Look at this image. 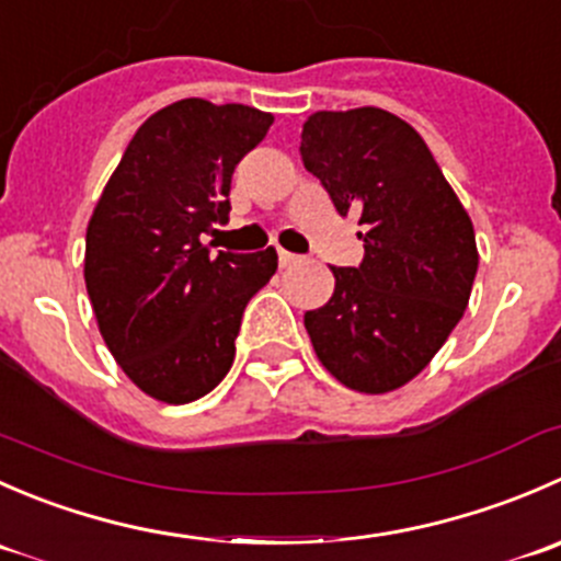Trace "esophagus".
Masks as SVG:
<instances>
[{"label": "esophagus", "instance_id": "esophagus-1", "mask_svg": "<svg viewBox=\"0 0 561 561\" xmlns=\"http://www.w3.org/2000/svg\"><path fill=\"white\" fill-rule=\"evenodd\" d=\"M301 263V254H293V252H285V249H279V265L282 268H290V265Z\"/></svg>", "mask_w": 561, "mask_h": 561}]
</instances>
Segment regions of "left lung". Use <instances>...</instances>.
<instances>
[{"label": "left lung", "instance_id": "8db88e82", "mask_svg": "<svg viewBox=\"0 0 561 561\" xmlns=\"http://www.w3.org/2000/svg\"><path fill=\"white\" fill-rule=\"evenodd\" d=\"M301 160L336 211L364 225V260L333 265L331 301L304 325L342 386L388 393L426 369L467 309L478 274L472 219L426 140L382 107L312 113Z\"/></svg>", "mask_w": 561, "mask_h": 561}]
</instances>
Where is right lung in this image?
<instances>
[{"label":"right lung","mask_w":561,"mask_h":561,"mask_svg":"<svg viewBox=\"0 0 561 561\" xmlns=\"http://www.w3.org/2000/svg\"><path fill=\"white\" fill-rule=\"evenodd\" d=\"M274 124L257 107L190 98L146 118L87 228L83 279L107 350L151 399L186 404L236 358L249 298L276 249L211 257L201 236L230 214L236 165Z\"/></svg>","instance_id":"obj_1"}]
</instances>
